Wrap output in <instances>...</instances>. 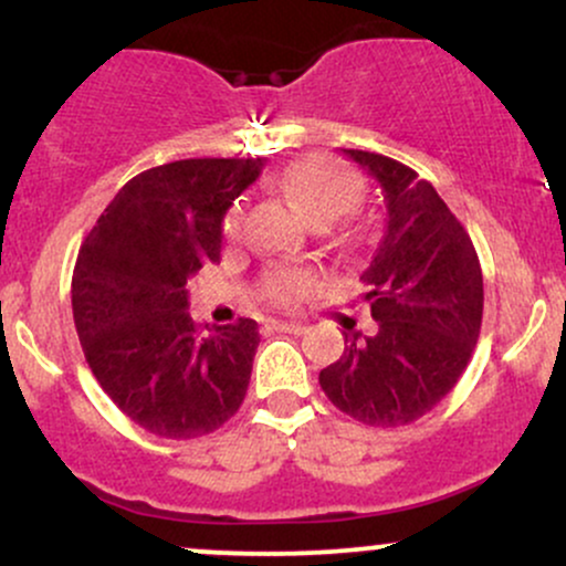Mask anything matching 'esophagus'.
Returning <instances> with one entry per match:
<instances>
[{
	"instance_id": "obj_1",
	"label": "esophagus",
	"mask_w": 566,
	"mask_h": 566,
	"mask_svg": "<svg viewBox=\"0 0 566 566\" xmlns=\"http://www.w3.org/2000/svg\"><path fill=\"white\" fill-rule=\"evenodd\" d=\"M271 327H274L276 333H292V335L305 333V324L301 322H271Z\"/></svg>"
}]
</instances>
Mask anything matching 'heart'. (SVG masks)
I'll list each match as a JSON object with an SVG mask.
<instances>
[{"instance_id":"b5f03b06","label":"heart","mask_w":566,"mask_h":566,"mask_svg":"<svg viewBox=\"0 0 566 566\" xmlns=\"http://www.w3.org/2000/svg\"><path fill=\"white\" fill-rule=\"evenodd\" d=\"M276 184L284 197L295 201L316 226H327L337 218L348 216L361 201V184L356 180V175L329 157H303L290 161L287 167H282ZM244 229L247 205L244 201H233L223 220L226 239L239 242L244 237ZM311 282H314L311 271L276 265V269L265 271L261 295L269 303L292 305L308 292Z\"/></svg>"}]
</instances>
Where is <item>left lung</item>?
Segmentation results:
<instances>
[{
  "mask_svg": "<svg viewBox=\"0 0 566 566\" xmlns=\"http://www.w3.org/2000/svg\"><path fill=\"white\" fill-rule=\"evenodd\" d=\"M378 180L386 231L361 274L373 335L348 329L346 350L319 373L327 399L375 428L415 423L452 391L482 329L479 255L437 188L391 157L343 148Z\"/></svg>",
  "mask_w": 566,
  "mask_h": 566,
  "instance_id": "left-lung-1",
  "label": "left lung"
}]
</instances>
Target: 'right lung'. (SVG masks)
I'll use <instances>...</instances> for the list:
<instances>
[{"label":"right lung","instance_id":"1","mask_svg":"<svg viewBox=\"0 0 566 566\" xmlns=\"http://www.w3.org/2000/svg\"><path fill=\"white\" fill-rule=\"evenodd\" d=\"M263 159H180L122 186L71 276L76 335L95 380L161 439L212 433L242 407L258 322L199 327L188 279L220 261V223Z\"/></svg>","mask_w":566,"mask_h":566}]
</instances>
